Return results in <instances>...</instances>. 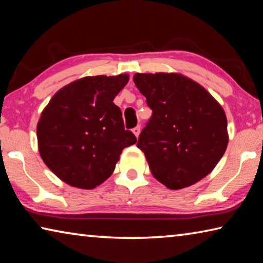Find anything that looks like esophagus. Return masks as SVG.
I'll list each match as a JSON object with an SVG mask.
<instances>
[{
	"instance_id": "esophagus-1",
	"label": "esophagus",
	"mask_w": 263,
	"mask_h": 263,
	"mask_svg": "<svg viewBox=\"0 0 263 263\" xmlns=\"http://www.w3.org/2000/svg\"><path fill=\"white\" fill-rule=\"evenodd\" d=\"M132 132L135 133V136L138 138V136H139V133H140V125H137L136 127H133Z\"/></svg>"
}]
</instances>
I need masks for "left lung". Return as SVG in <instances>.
<instances>
[{
  "mask_svg": "<svg viewBox=\"0 0 263 263\" xmlns=\"http://www.w3.org/2000/svg\"><path fill=\"white\" fill-rule=\"evenodd\" d=\"M133 81L152 109L137 147L155 179L176 190L210 174L229 142L228 121L219 103L181 74L137 73Z\"/></svg>",
  "mask_w": 263,
  "mask_h": 263,
  "instance_id": "left-lung-1",
  "label": "left lung"
}]
</instances>
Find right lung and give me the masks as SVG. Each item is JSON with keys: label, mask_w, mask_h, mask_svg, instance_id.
Segmentation results:
<instances>
[{"label": "right lung", "mask_w": 263, "mask_h": 263, "mask_svg": "<svg viewBox=\"0 0 263 263\" xmlns=\"http://www.w3.org/2000/svg\"><path fill=\"white\" fill-rule=\"evenodd\" d=\"M128 75L88 77L60 89L37 125L39 153L69 185L92 189L115 171L122 151L136 144L114 99Z\"/></svg>", "instance_id": "obj_1"}]
</instances>
